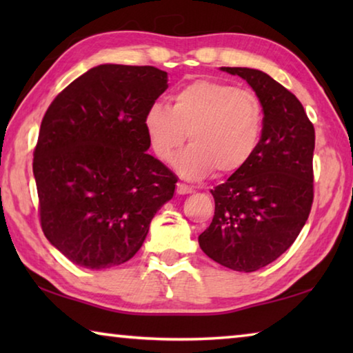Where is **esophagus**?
<instances>
[{
    "label": "esophagus",
    "instance_id": "obj_1",
    "mask_svg": "<svg viewBox=\"0 0 353 353\" xmlns=\"http://www.w3.org/2000/svg\"><path fill=\"white\" fill-rule=\"evenodd\" d=\"M176 193L177 194H190V193H193V187H190V185H187V183L179 182L177 188H176Z\"/></svg>",
    "mask_w": 353,
    "mask_h": 353
}]
</instances>
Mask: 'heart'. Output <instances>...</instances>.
Instances as JSON below:
<instances>
[{
  "label": "heart",
  "mask_w": 353,
  "mask_h": 353,
  "mask_svg": "<svg viewBox=\"0 0 353 353\" xmlns=\"http://www.w3.org/2000/svg\"><path fill=\"white\" fill-rule=\"evenodd\" d=\"M143 129L155 157L168 162L183 141L191 145L174 159L187 179H201L218 170L235 174L249 163L265 132V107L259 94L232 83L196 79L179 87L171 107L154 103L143 118Z\"/></svg>",
  "instance_id": "heart-1"
}]
</instances>
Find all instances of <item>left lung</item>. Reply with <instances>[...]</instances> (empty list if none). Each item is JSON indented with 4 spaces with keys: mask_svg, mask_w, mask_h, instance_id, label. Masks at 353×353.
I'll list each match as a JSON object with an SVG mask.
<instances>
[{
    "mask_svg": "<svg viewBox=\"0 0 353 353\" xmlns=\"http://www.w3.org/2000/svg\"><path fill=\"white\" fill-rule=\"evenodd\" d=\"M240 76L265 107V132L249 163L212 190L214 214L199 235L204 254L238 272L277 260L305 225L313 204L314 128L294 94L260 70Z\"/></svg>",
    "mask_w": 353,
    "mask_h": 353,
    "instance_id": "left-lung-1",
    "label": "left lung"
}]
</instances>
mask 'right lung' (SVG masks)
Instances as JSON below:
<instances>
[{"label": "right lung", "mask_w": 353, "mask_h": 353, "mask_svg": "<svg viewBox=\"0 0 353 353\" xmlns=\"http://www.w3.org/2000/svg\"><path fill=\"white\" fill-rule=\"evenodd\" d=\"M166 88V71L104 63L48 107L32 163L40 223L74 265L107 270L132 259L174 196L177 177L146 152L143 129Z\"/></svg>", "instance_id": "add662e5"}]
</instances>
